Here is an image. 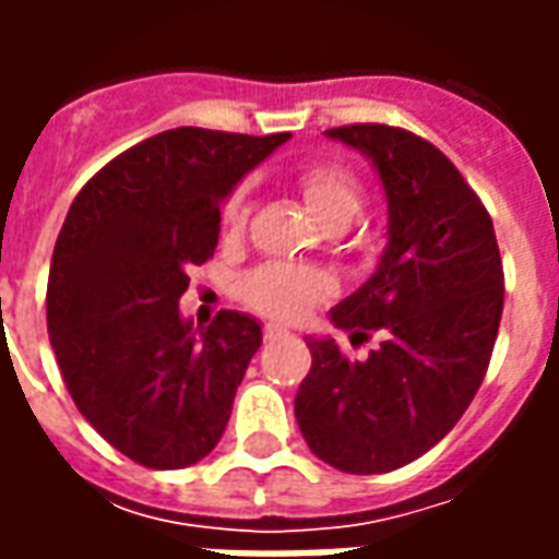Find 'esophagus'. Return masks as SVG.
<instances>
[{
	"instance_id": "1",
	"label": "esophagus",
	"mask_w": 559,
	"mask_h": 559,
	"mask_svg": "<svg viewBox=\"0 0 559 559\" xmlns=\"http://www.w3.org/2000/svg\"><path fill=\"white\" fill-rule=\"evenodd\" d=\"M287 335V329L284 326H275V323H269V326H263V341H278Z\"/></svg>"
}]
</instances>
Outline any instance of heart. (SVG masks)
<instances>
[{"label":"heart","mask_w":559,"mask_h":559,"mask_svg":"<svg viewBox=\"0 0 559 559\" xmlns=\"http://www.w3.org/2000/svg\"><path fill=\"white\" fill-rule=\"evenodd\" d=\"M293 182L323 227H347L362 209V182L341 160H311L296 170ZM248 218V200L242 191H233L221 206V233L236 239ZM332 290L320 269L299 263H263L248 272L239 284L242 302L263 317L275 320H299Z\"/></svg>","instance_id":"obj_1"}]
</instances>
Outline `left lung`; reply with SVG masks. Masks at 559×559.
Returning a JSON list of instances; mask_svg holds the SVG:
<instances>
[{"mask_svg": "<svg viewBox=\"0 0 559 559\" xmlns=\"http://www.w3.org/2000/svg\"><path fill=\"white\" fill-rule=\"evenodd\" d=\"M326 134L374 160L389 200L380 266L332 323L383 341L350 359L332 338H308L296 421L320 461L371 476L425 455L479 392L503 317V260L488 209L433 143L374 122Z\"/></svg>", "mask_w": 559, "mask_h": 559, "instance_id": "1", "label": "left lung"}]
</instances>
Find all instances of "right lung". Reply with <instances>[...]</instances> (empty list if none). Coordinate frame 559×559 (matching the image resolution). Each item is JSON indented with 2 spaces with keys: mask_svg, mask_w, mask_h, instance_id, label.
<instances>
[{
  "mask_svg": "<svg viewBox=\"0 0 559 559\" xmlns=\"http://www.w3.org/2000/svg\"><path fill=\"white\" fill-rule=\"evenodd\" d=\"M284 140L160 131L104 164L68 209L47 281L50 344L83 419L143 467H191L227 428L260 323L221 311L197 335L179 299L215 254L221 200Z\"/></svg>",
  "mask_w": 559,
  "mask_h": 559,
  "instance_id": "add662e5",
  "label": "right lung"
}]
</instances>
